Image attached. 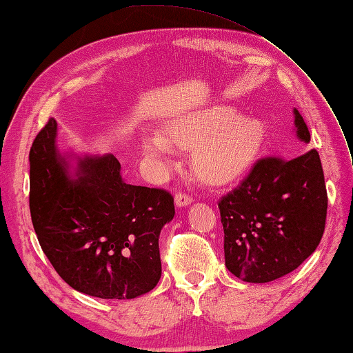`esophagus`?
Wrapping results in <instances>:
<instances>
[{"mask_svg": "<svg viewBox=\"0 0 353 353\" xmlns=\"http://www.w3.org/2000/svg\"><path fill=\"white\" fill-rule=\"evenodd\" d=\"M192 201H194V199H192V196H190L189 194L178 192V194L175 195V205H176L178 208L188 206V205H190V203H192Z\"/></svg>", "mask_w": 353, "mask_h": 353, "instance_id": "esophagus-1", "label": "esophagus"}]
</instances>
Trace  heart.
I'll return each mask as SVG.
<instances>
[{"mask_svg": "<svg viewBox=\"0 0 353 353\" xmlns=\"http://www.w3.org/2000/svg\"><path fill=\"white\" fill-rule=\"evenodd\" d=\"M170 138L153 132L144 136V150L153 159L169 163L173 148H194L192 165L208 183H223L251 164L263 141V125L242 119L230 107H209L178 117L170 125Z\"/></svg>", "mask_w": 353, "mask_h": 353, "instance_id": "b5f03b06", "label": "heart"}]
</instances>
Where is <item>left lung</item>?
Returning <instances> with one entry per match:
<instances>
[{
    "instance_id": "1",
    "label": "left lung",
    "mask_w": 353,
    "mask_h": 353,
    "mask_svg": "<svg viewBox=\"0 0 353 353\" xmlns=\"http://www.w3.org/2000/svg\"><path fill=\"white\" fill-rule=\"evenodd\" d=\"M296 134L310 132L294 110ZM225 263L245 282L265 283L292 273L318 248L325 230L327 189L319 153L257 159L236 189L219 201Z\"/></svg>"
}]
</instances>
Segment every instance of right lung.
Returning <instances> with one entry per match:
<instances>
[{
    "mask_svg": "<svg viewBox=\"0 0 353 353\" xmlns=\"http://www.w3.org/2000/svg\"><path fill=\"white\" fill-rule=\"evenodd\" d=\"M48 121L29 152L32 225L43 252L68 285L101 299H133L161 277L159 232L173 219L164 189L122 180L113 154L70 161L55 145Z\"/></svg>",
    "mask_w": 353,
    "mask_h": 353,
    "instance_id": "add662e5",
    "label": "right lung"
}]
</instances>
